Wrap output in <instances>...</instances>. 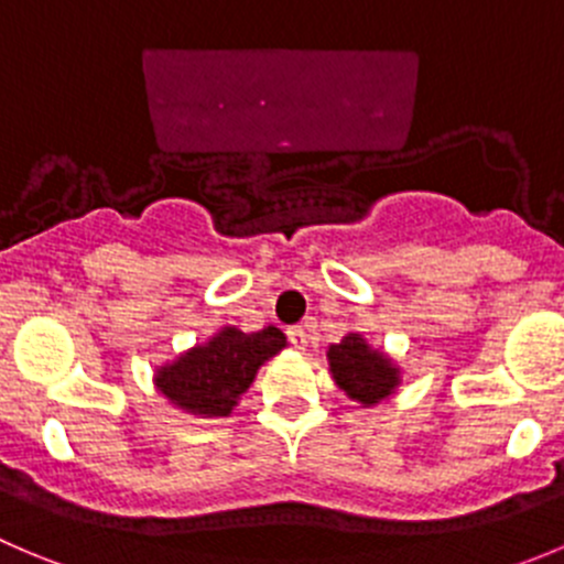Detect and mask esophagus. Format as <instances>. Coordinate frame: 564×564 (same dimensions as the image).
Instances as JSON below:
<instances>
[{"label":"esophagus","instance_id":"34e87169","mask_svg":"<svg viewBox=\"0 0 564 564\" xmlns=\"http://www.w3.org/2000/svg\"><path fill=\"white\" fill-rule=\"evenodd\" d=\"M288 337H291V343L296 348L307 346V329H304V326H291V329H288Z\"/></svg>","mask_w":564,"mask_h":564}]
</instances>
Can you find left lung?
Wrapping results in <instances>:
<instances>
[{
  "label": "left lung",
  "instance_id": "1",
  "mask_svg": "<svg viewBox=\"0 0 564 564\" xmlns=\"http://www.w3.org/2000/svg\"><path fill=\"white\" fill-rule=\"evenodd\" d=\"M326 359L337 388L362 406H377L401 384V368L359 332H348L340 343H332Z\"/></svg>",
  "mask_w": 564,
  "mask_h": 564
}]
</instances>
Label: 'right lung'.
I'll return each mask as SVG.
<instances>
[{
    "label": "right lung",
    "instance_id": "right-lung-1",
    "mask_svg": "<svg viewBox=\"0 0 564 564\" xmlns=\"http://www.w3.org/2000/svg\"><path fill=\"white\" fill-rule=\"evenodd\" d=\"M285 346L288 337L276 326L260 332L221 326L205 343L160 366L154 384L176 410L198 417H227L251 388L260 366Z\"/></svg>",
    "mask_w": 564,
    "mask_h": 564
}]
</instances>
